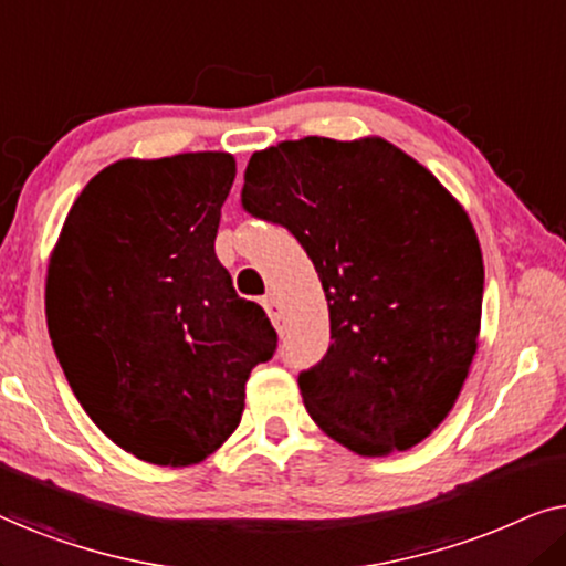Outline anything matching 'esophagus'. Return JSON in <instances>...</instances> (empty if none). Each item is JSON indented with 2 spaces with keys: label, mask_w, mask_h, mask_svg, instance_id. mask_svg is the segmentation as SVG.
<instances>
[{
  "label": "esophagus",
  "mask_w": 566,
  "mask_h": 566,
  "mask_svg": "<svg viewBox=\"0 0 566 566\" xmlns=\"http://www.w3.org/2000/svg\"><path fill=\"white\" fill-rule=\"evenodd\" d=\"M262 306H265V312L270 316V322H273V327L277 332L285 329V312H283V304L277 301V296H265L262 298Z\"/></svg>",
  "instance_id": "34e87169"
}]
</instances>
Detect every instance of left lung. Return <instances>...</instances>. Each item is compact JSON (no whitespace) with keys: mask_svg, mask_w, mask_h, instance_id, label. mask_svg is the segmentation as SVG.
Wrapping results in <instances>:
<instances>
[{"mask_svg":"<svg viewBox=\"0 0 566 566\" xmlns=\"http://www.w3.org/2000/svg\"><path fill=\"white\" fill-rule=\"evenodd\" d=\"M242 203L298 239L329 306V350L298 376L306 412L358 455L422 443L469 378L482 327L474 223L381 136L254 151Z\"/></svg>","mask_w":566,"mask_h":566,"instance_id":"1","label":"left lung"}]
</instances>
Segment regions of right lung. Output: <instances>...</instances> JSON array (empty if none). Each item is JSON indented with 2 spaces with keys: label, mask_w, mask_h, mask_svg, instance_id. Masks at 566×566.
<instances>
[{
  "label": "right lung",
  "mask_w": 566,
  "mask_h": 566,
  "mask_svg": "<svg viewBox=\"0 0 566 566\" xmlns=\"http://www.w3.org/2000/svg\"><path fill=\"white\" fill-rule=\"evenodd\" d=\"M234 177L229 151L113 161L49 260L45 319L69 386L115 446L157 467L227 443L247 378L277 345L213 250Z\"/></svg>",
  "instance_id": "add662e5"
}]
</instances>
